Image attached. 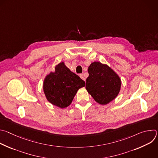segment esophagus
<instances>
[{"label": "esophagus", "instance_id": "34e87169", "mask_svg": "<svg viewBox=\"0 0 158 158\" xmlns=\"http://www.w3.org/2000/svg\"><path fill=\"white\" fill-rule=\"evenodd\" d=\"M80 77H81L82 80H84V81L85 80V77H84V76L83 74H80Z\"/></svg>", "mask_w": 158, "mask_h": 158}]
</instances>
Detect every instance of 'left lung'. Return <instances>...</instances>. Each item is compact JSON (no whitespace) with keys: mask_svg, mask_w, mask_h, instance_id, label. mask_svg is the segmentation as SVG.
I'll use <instances>...</instances> for the list:
<instances>
[{"mask_svg":"<svg viewBox=\"0 0 158 158\" xmlns=\"http://www.w3.org/2000/svg\"><path fill=\"white\" fill-rule=\"evenodd\" d=\"M87 71L89 77L86 79L85 89L98 103L107 104L118 96L121 86V79L110 67L94 62Z\"/></svg>","mask_w":158,"mask_h":158,"instance_id":"left-lung-1","label":"left lung"}]
</instances>
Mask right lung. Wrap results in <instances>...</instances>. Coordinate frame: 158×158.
Segmentation results:
<instances>
[{"instance_id": "add662e5", "label": "right lung", "mask_w": 158, "mask_h": 158, "mask_svg": "<svg viewBox=\"0 0 158 158\" xmlns=\"http://www.w3.org/2000/svg\"><path fill=\"white\" fill-rule=\"evenodd\" d=\"M85 82L71 72L63 62L55 67L45 77L43 89L48 101L60 108L69 106L79 89L85 86Z\"/></svg>"}]
</instances>
